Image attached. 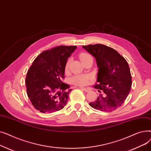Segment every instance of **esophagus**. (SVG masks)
I'll list each match as a JSON object with an SVG mask.
<instances>
[{
    "label": "esophagus",
    "mask_w": 151,
    "mask_h": 151,
    "mask_svg": "<svg viewBox=\"0 0 151 151\" xmlns=\"http://www.w3.org/2000/svg\"><path fill=\"white\" fill-rule=\"evenodd\" d=\"M82 90H83L84 91H85L86 92H89V91H90V89H88V88H81Z\"/></svg>",
    "instance_id": "esophagus-1"
}]
</instances>
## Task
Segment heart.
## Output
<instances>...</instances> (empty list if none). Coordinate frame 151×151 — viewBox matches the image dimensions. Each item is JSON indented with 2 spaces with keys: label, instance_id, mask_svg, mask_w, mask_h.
I'll use <instances>...</instances> for the list:
<instances>
[{
  "label": "heart",
  "instance_id": "b5f03b06",
  "mask_svg": "<svg viewBox=\"0 0 151 151\" xmlns=\"http://www.w3.org/2000/svg\"><path fill=\"white\" fill-rule=\"evenodd\" d=\"M90 58H92V57L91 56V55H89L88 53L83 52L80 54V59L83 63ZM70 61H71V59H68L65 63V69L66 71L69 68ZM88 80H89V76H85V75H76L73 78H71V83L76 86H79L86 85L88 83Z\"/></svg>",
  "mask_w": 151,
  "mask_h": 151
}]
</instances>
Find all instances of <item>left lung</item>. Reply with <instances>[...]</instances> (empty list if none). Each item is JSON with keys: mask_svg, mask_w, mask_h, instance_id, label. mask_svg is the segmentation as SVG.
<instances>
[{"mask_svg": "<svg viewBox=\"0 0 151 151\" xmlns=\"http://www.w3.org/2000/svg\"><path fill=\"white\" fill-rule=\"evenodd\" d=\"M83 47L96 59L99 71L97 84L94 88L105 93L100 94L89 105L103 112L114 111L124 104L131 89L132 76L128 63L117 51L106 45H89Z\"/></svg>", "mask_w": 151, "mask_h": 151, "instance_id": "obj_1", "label": "left lung"}]
</instances>
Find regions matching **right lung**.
Here are the masks:
<instances>
[{"label":"right lung","instance_id":"obj_1","mask_svg":"<svg viewBox=\"0 0 151 151\" xmlns=\"http://www.w3.org/2000/svg\"><path fill=\"white\" fill-rule=\"evenodd\" d=\"M76 46H59L38 55L27 71V94L35 109L53 113L67 104L71 89L63 83L65 66Z\"/></svg>","mask_w":151,"mask_h":151}]
</instances>
